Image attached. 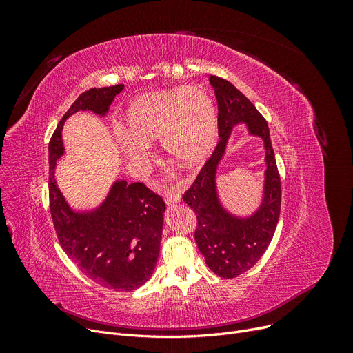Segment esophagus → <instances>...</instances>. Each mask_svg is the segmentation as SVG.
Returning <instances> with one entry per match:
<instances>
[{"mask_svg":"<svg viewBox=\"0 0 353 353\" xmlns=\"http://www.w3.org/2000/svg\"><path fill=\"white\" fill-rule=\"evenodd\" d=\"M165 205L167 206H174V205H177V203H180V200H181V196H180V193H177V192H170L169 194L165 196Z\"/></svg>","mask_w":353,"mask_h":353,"instance_id":"34e87169","label":"esophagus"}]
</instances>
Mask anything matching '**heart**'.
Segmentation results:
<instances>
[{"mask_svg": "<svg viewBox=\"0 0 353 353\" xmlns=\"http://www.w3.org/2000/svg\"><path fill=\"white\" fill-rule=\"evenodd\" d=\"M217 137L213 97L203 85H190L150 92L130 104L120 148L137 172L148 167V144L156 141H161L170 161L184 169H197L213 153Z\"/></svg>", "mask_w": 353, "mask_h": 353, "instance_id": "obj_1", "label": "heart"}]
</instances>
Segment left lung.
Listing matches in <instances>:
<instances>
[{
	"mask_svg": "<svg viewBox=\"0 0 353 353\" xmlns=\"http://www.w3.org/2000/svg\"><path fill=\"white\" fill-rule=\"evenodd\" d=\"M219 107V137L212 157L203 165L183 200L197 214L194 237L209 269L232 279L253 268L266 252L281 214V177L272 148L269 127L256 107L232 83L210 76ZM243 123L250 135L264 141L265 165L263 197L259 206L246 216L229 211L221 201L216 186L218 165L227 152L234 126Z\"/></svg>",
	"mask_w": 353,
	"mask_h": 353,
	"instance_id": "obj_1",
	"label": "left lung"
}]
</instances>
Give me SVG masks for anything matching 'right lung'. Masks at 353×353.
<instances>
[{"instance_id":"obj_1","label":"right lung","mask_w":353,"mask_h":353,"mask_svg":"<svg viewBox=\"0 0 353 353\" xmlns=\"http://www.w3.org/2000/svg\"><path fill=\"white\" fill-rule=\"evenodd\" d=\"M124 85L84 91L72 103L48 144L50 209L60 245L77 268L96 283L116 292H132L150 279L160 253L165 205L141 183L117 179L97 206L72 208L55 180L64 156L63 127L79 111L104 119Z\"/></svg>"}]
</instances>
